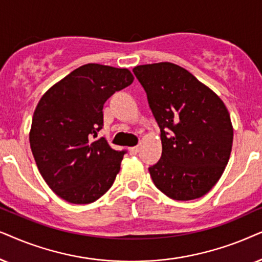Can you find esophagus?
Returning <instances> with one entry per match:
<instances>
[{
    "label": "esophagus",
    "mask_w": 262,
    "mask_h": 262,
    "mask_svg": "<svg viewBox=\"0 0 262 262\" xmlns=\"http://www.w3.org/2000/svg\"><path fill=\"white\" fill-rule=\"evenodd\" d=\"M128 151H129V153H130V155H137V153L140 151V147H139V146H134V147L128 148Z\"/></svg>",
    "instance_id": "1"
}]
</instances>
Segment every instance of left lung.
Instances as JSON below:
<instances>
[{
  "instance_id": "obj_1",
  "label": "left lung",
  "mask_w": 262,
  "mask_h": 262,
  "mask_svg": "<svg viewBox=\"0 0 262 262\" xmlns=\"http://www.w3.org/2000/svg\"><path fill=\"white\" fill-rule=\"evenodd\" d=\"M133 72L160 128L162 157L148 167L153 183L173 200L204 196L221 179L231 153L233 128L225 104L170 62L137 66Z\"/></svg>"
}]
</instances>
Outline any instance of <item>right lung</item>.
I'll list each match as a JSON object with an SVG mask.
<instances>
[{"instance_id":"right-lung-1","label":"right lung","mask_w":262,"mask_h":262,"mask_svg":"<svg viewBox=\"0 0 262 262\" xmlns=\"http://www.w3.org/2000/svg\"><path fill=\"white\" fill-rule=\"evenodd\" d=\"M127 68L83 64L51 86L34 110L30 146L41 177L71 204L95 202L113 186L124 151L105 138L103 105L116 91L133 82Z\"/></svg>"}]
</instances>
